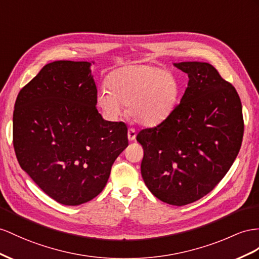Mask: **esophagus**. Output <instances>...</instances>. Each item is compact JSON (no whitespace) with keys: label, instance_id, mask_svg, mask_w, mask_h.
Returning a JSON list of instances; mask_svg holds the SVG:
<instances>
[{"label":"esophagus","instance_id":"34e87169","mask_svg":"<svg viewBox=\"0 0 259 259\" xmlns=\"http://www.w3.org/2000/svg\"><path fill=\"white\" fill-rule=\"evenodd\" d=\"M136 137H137L136 130L134 128H129V130H128V139H129V140L130 141H134L135 139H136Z\"/></svg>","mask_w":259,"mask_h":259}]
</instances>
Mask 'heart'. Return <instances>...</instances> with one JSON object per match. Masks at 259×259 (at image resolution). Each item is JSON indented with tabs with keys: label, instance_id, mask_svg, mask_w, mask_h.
Returning a JSON list of instances; mask_svg holds the SVG:
<instances>
[{
	"label": "heart",
	"instance_id": "obj_1",
	"mask_svg": "<svg viewBox=\"0 0 259 259\" xmlns=\"http://www.w3.org/2000/svg\"><path fill=\"white\" fill-rule=\"evenodd\" d=\"M106 88L97 95V104L111 119L121 115L127 105L128 115L139 123L155 124L173 111L178 85L174 76L160 66L125 65L112 71Z\"/></svg>",
	"mask_w": 259,
	"mask_h": 259
}]
</instances>
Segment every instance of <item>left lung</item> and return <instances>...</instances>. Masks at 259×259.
I'll list each match as a JSON object with an SVG mask.
<instances>
[{
    "label": "left lung",
    "mask_w": 259,
    "mask_h": 259,
    "mask_svg": "<svg viewBox=\"0 0 259 259\" xmlns=\"http://www.w3.org/2000/svg\"><path fill=\"white\" fill-rule=\"evenodd\" d=\"M187 73L186 91L156 127L139 132L142 178L163 202L199 200L228 173L240 152L244 120L234 86L205 62L174 63Z\"/></svg>",
    "instance_id": "obj_1"
}]
</instances>
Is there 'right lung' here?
Masks as SVG:
<instances>
[{
	"instance_id": "obj_1",
	"label": "right lung",
	"mask_w": 259,
	"mask_h": 259,
	"mask_svg": "<svg viewBox=\"0 0 259 259\" xmlns=\"http://www.w3.org/2000/svg\"><path fill=\"white\" fill-rule=\"evenodd\" d=\"M86 61H55L18 93L13 144L21 167L59 203L92 200L128 147L122 121L104 120Z\"/></svg>"
}]
</instances>
